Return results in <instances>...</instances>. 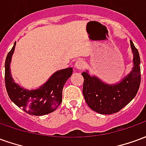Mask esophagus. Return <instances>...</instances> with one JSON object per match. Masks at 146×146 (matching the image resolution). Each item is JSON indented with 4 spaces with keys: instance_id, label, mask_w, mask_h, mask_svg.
Returning a JSON list of instances; mask_svg holds the SVG:
<instances>
[{
    "instance_id": "esophagus-1",
    "label": "esophagus",
    "mask_w": 146,
    "mask_h": 146,
    "mask_svg": "<svg viewBox=\"0 0 146 146\" xmlns=\"http://www.w3.org/2000/svg\"><path fill=\"white\" fill-rule=\"evenodd\" d=\"M84 66H85V62L83 60L76 61V62L75 63V68L77 69V70H83V69L84 68Z\"/></svg>"
}]
</instances>
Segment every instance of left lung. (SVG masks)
I'll return each mask as SVG.
<instances>
[{
  "label": "left lung",
  "mask_w": 146,
  "mask_h": 146,
  "mask_svg": "<svg viewBox=\"0 0 146 146\" xmlns=\"http://www.w3.org/2000/svg\"><path fill=\"white\" fill-rule=\"evenodd\" d=\"M133 54V68L120 81L107 84L88 70L83 72V95L87 104L95 112L109 115L119 112L128 104L135 95L141 83L140 56L137 48L130 40Z\"/></svg>",
  "instance_id": "8db88e82"
}]
</instances>
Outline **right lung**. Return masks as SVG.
Listing matches in <instances>:
<instances>
[{
    "mask_svg": "<svg viewBox=\"0 0 146 146\" xmlns=\"http://www.w3.org/2000/svg\"><path fill=\"white\" fill-rule=\"evenodd\" d=\"M16 42L8 52L5 60V86L11 101L26 113L42 116L54 112L62 102V89L73 73V68L58 70L46 82L36 89L24 88L15 82L11 73V58Z\"/></svg>",
    "mask_w": 146,
    "mask_h": 146,
    "instance_id": "right-lung-1",
    "label": "right lung"
}]
</instances>
